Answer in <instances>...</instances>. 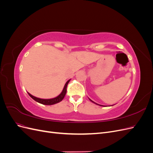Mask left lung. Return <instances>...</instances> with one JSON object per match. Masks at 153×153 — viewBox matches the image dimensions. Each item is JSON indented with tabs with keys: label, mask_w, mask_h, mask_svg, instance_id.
Returning <instances> with one entry per match:
<instances>
[{
	"label": "left lung",
	"mask_w": 153,
	"mask_h": 153,
	"mask_svg": "<svg viewBox=\"0 0 153 153\" xmlns=\"http://www.w3.org/2000/svg\"><path fill=\"white\" fill-rule=\"evenodd\" d=\"M89 100H90V99H89ZM91 100V101H92V103H95V104H96V105H100V106H103V105H99V104H97V103H96L95 102H94V101H92L91 100Z\"/></svg>",
	"instance_id": "1"
}]
</instances>
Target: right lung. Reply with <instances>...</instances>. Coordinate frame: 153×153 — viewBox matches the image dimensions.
I'll return each mask as SVG.
<instances>
[{
  "instance_id": "add662e5",
  "label": "right lung",
  "mask_w": 153,
  "mask_h": 153,
  "mask_svg": "<svg viewBox=\"0 0 153 153\" xmlns=\"http://www.w3.org/2000/svg\"><path fill=\"white\" fill-rule=\"evenodd\" d=\"M69 81H70V80H69L66 83V84H65V85H64V87L63 88V90H62L61 93L58 96L55 97V98H52V99H41V98H36V97L31 95L30 93H29V92H28V94L34 100H35L36 101H37V102H38L39 103L43 104V105H51L56 104V103L60 102V101H61L63 100V98H64V96H65V95L66 94V91H67V89H67V85H68Z\"/></svg>"
}]
</instances>
